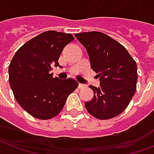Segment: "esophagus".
<instances>
[{
	"label": "esophagus",
	"mask_w": 154,
	"mask_h": 154,
	"mask_svg": "<svg viewBox=\"0 0 154 154\" xmlns=\"http://www.w3.org/2000/svg\"><path fill=\"white\" fill-rule=\"evenodd\" d=\"M86 87V85H84V84H82V83H79L78 85V88L79 89H82V88H84V87Z\"/></svg>",
	"instance_id": "obj_1"
}]
</instances>
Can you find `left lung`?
Listing matches in <instances>:
<instances>
[{"mask_svg": "<svg viewBox=\"0 0 154 154\" xmlns=\"http://www.w3.org/2000/svg\"><path fill=\"white\" fill-rule=\"evenodd\" d=\"M86 48L92 70L100 77V87L90 86L93 98L85 103L89 113L99 119L119 116L136 91L137 64L125 48L104 33L75 35Z\"/></svg>", "mask_w": 154, "mask_h": 154, "instance_id": "8db88e82", "label": "left lung"}]
</instances>
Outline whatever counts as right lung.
Segmentation results:
<instances>
[{
  "label": "right lung",
  "instance_id": "1",
  "mask_svg": "<svg viewBox=\"0 0 154 154\" xmlns=\"http://www.w3.org/2000/svg\"><path fill=\"white\" fill-rule=\"evenodd\" d=\"M71 34L45 31L26 42L15 53L9 66V82L15 100L30 116L48 119L60 113L77 81L53 77L59 67L63 48L73 40Z\"/></svg>",
  "mask_w": 154,
  "mask_h": 154
}]
</instances>
